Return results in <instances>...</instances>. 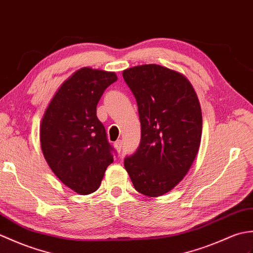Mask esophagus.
I'll list each match as a JSON object with an SVG mask.
<instances>
[{"instance_id": "esophagus-1", "label": "esophagus", "mask_w": 253, "mask_h": 253, "mask_svg": "<svg viewBox=\"0 0 253 253\" xmlns=\"http://www.w3.org/2000/svg\"><path fill=\"white\" fill-rule=\"evenodd\" d=\"M115 147H116V149L120 153L121 149H122V141H120V139H119V141H117V142L115 143Z\"/></svg>"}]
</instances>
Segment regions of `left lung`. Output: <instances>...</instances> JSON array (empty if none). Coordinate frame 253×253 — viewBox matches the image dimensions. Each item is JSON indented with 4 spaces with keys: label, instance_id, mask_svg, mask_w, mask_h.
<instances>
[{
    "label": "left lung",
    "instance_id": "1",
    "mask_svg": "<svg viewBox=\"0 0 253 253\" xmlns=\"http://www.w3.org/2000/svg\"><path fill=\"white\" fill-rule=\"evenodd\" d=\"M136 99L141 143L125 168L138 193L158 197L182 181L198 154L203 115L190 82L179 72L150 64L122 72Z\"/></svg>",
    "mask_w": 253,
    "mask_h": 253
}]
</instances>
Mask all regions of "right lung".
<instances>
[{
	"instance_id": "add662e5",
	"label": "right lung",
	"mask_w": 253,
	"mask_h": 253,
	"mask_svg": "<svg viewBox=\"0 0 253 253\" xmlns=\"http://www.w3.org/2000/svg\"><path fill=\"white\" fill-rule=\"evenodd\" d=\"M118 80L115 72L84 67L55 93L40 126L42 153L66 186L80 195L96 190L114 162L96 106L104 91Z\"/></svg>"
}]
</instances>
